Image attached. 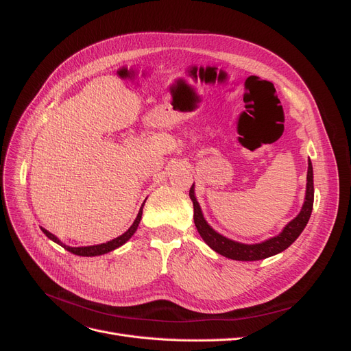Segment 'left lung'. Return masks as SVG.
I'll use <instances>...</instances> for the list:
<instances>
[{
	"label": "left lung",
	"instance_id": "8db88e82",
	"mask_svg": "<svg viewBox=\"0 0 351 351\" xmlns=\"http://www.w3.org/2000/svg\"><path fill=\"white\" fill-rule=\"evenodd\" d=\"M189 196L192 199L193 208H195V215H193L195 226L199 231L200 237L205 240V243L210 249H214L217 253L222 254V256L234 259V261H261L285 250L291 243H294V240L299 237L302 234V231L304 230L313 209V168L309 159V168H307L306 200L300 214L285 226L281 234L259 244H243L218 234L217 231H214L208 226V222L205 221L204 215H202L200 206L195 197L193 186L190 187Z\"/></svg>",
	"mask_w": 351,
	"mask_h": 351
}]
</instances>
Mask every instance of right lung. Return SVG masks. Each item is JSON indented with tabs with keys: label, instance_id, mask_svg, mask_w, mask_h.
Instances as JSON below:
<instances>
[{
	"label": "right lung",
	"instance_id": "1",
	"mask_svg": "<svg viewBox=\"0 0 351 351\" xmlns=\"http://www.w3.org/2000/svg\"><path fill=\"white\" fill-rule=\"evenodd\" d=\"M141 218H142V208H141V210H139V214H137V217H136L134 222L132 224V227H130L129 230H127V231L124 232V234H121L120 237H117V239H114V240H111V241L102 243V244H97V246H86V247H70V246H66V244H62L54 234H51V232L47 231L45 228H42V231H44V234H45L48 239H51L52 241L58 243L60 246H62V247H64L66 250H69V252L73 253V254H79V256H99V254L108 253V252H111V250H114V249H117V247L123 246V244L134 234V231L137 230V227H139Z\"/></svg>",
	"mask_w": 351,
	"mask_h": 351
}]
</instances>
